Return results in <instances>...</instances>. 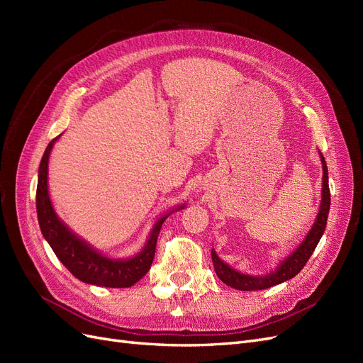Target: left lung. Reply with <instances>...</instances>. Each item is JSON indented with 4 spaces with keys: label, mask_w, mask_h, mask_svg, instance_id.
Listing matches in <instances>:
<instances>
[{
    "label": "left lung",
    "mask_w": 363,
    "mask_h": 363,
    "mask_svg": "<svg viewBox=\"0 0 363 363\" xmlns=\"http://www.w3.org/2000/svg\"><path fill=\"white\" fill-rule=\"evenodd\" d=\"M321 163H323V191H321V206L320 212L315 219V224L307 233L300 247L296 248L291 256L284 259L280 265L267 276H250V274H242L233 268H230L227 263L216 256L215 250L212 248V262L215 267L216 276L221 279L227 286H232L238 291H260L271 286H276L283 281H286L298 274L307 260L311 259L312 252L315 251L321 236L324 235L328 211H330V189H328V171L324 160V156L320 152Z\"/></svg>",
    "instance_id": "8db88e82"
}]
</instances>
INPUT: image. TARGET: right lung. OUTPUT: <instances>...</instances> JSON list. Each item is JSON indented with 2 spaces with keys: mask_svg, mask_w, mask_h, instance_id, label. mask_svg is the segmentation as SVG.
I'll use <instances>...</instances> for the list:
<instances>
[{
  "mask_svg": "<svg viewBox=\"0 0 363 363\" xmlns=\"http://www.w3.org/2000/svg\"><path fill=\"white\" fill-rule=\"evenodd\" d=\"M60 136L54 138L45 152H43L39 175H38V189H36V211L40 232L45 238L54 255L63 263L74 277L79 280L95 284V286L106 288H130L145 276L151 268L152 259H155L157 236L160 233L162 224L169 213L163 215L152 227L147 244L136 256L128 259H111L101 252L94 250L89 244L84 242L82 238L72 233L71 230L62 223L48 194V159L52 145ZM184 206L177 207V211Z\"/></svg>",
  "mask_w": 363,
  "mask_h": 363,
  "instance_id": "1",
  "label": "right lung"
}]
</instances>
